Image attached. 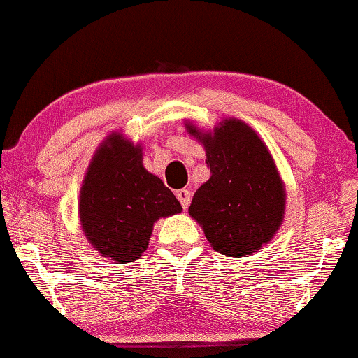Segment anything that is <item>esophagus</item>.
Wrapping results in <instances>:
<instances>
[{"label": "esophagus", "mask_w": 358, "mask_h": 358, "mask_svg": "<svg viewBox=\"0 0 358 358\" xmlns=\"http://www.w3.org/2000/svg\"><path fill=\"white\" fill-rule=\"evenodd\" d=\"M176 198H178V201L182 203L183 210L188 208V205H190V198H192V192L187 190V188H182V190L176 192Z\"/></svg>", "instance_id": "esophagus-1"}]
</instances>
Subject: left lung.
I'll list each match as a JSON object with an SVG mask.
<instances>
[{
  "label": "left lung",
  "instance_id": "1",
  "mask_svg": "<svg viewBox=\"0 0 358 358\" xmlns=\"http://www.w3.org/2000/svg\"><path fill=\"white\" fill-rule=\"evenodd\" d=\"M205 145L210 180L188 212L215 252L245 257L268 243L283 220L285 190L264 141L240 120H225L213 135L187 124Z\"/></svg>",
  "mask_w": 358,
  "mask_h": 358
}]
</instances>
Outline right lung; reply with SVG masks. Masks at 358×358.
Here are the masks:
<instances>
[{"label": "right lung", "instance_id": "add662e5", "mask_svg": "<svg viewBox=\"0 0 358 358\" xmlns=\"http://www.w3.org/2000/svg\"><path fill=\"white\" fill-rule=\"evenodd\" d=\"M182 212L158 176L145 170L141 148L113 133L94 153L80 192L86 238L103 257L133 262L148 248L153 223Z\"/></svg>", "mask_w": 358, "mask_h": 358}]
</instances>
